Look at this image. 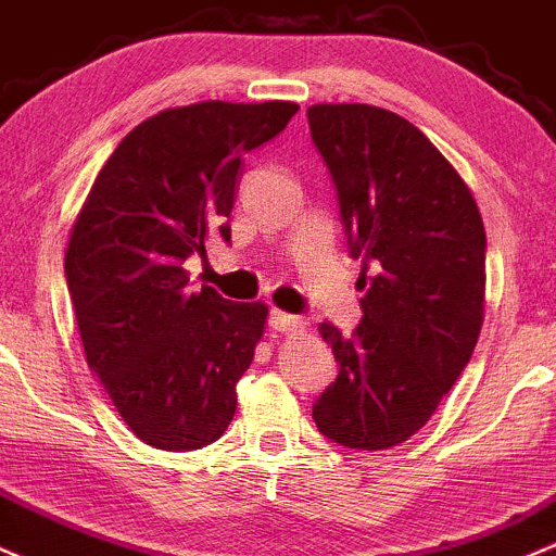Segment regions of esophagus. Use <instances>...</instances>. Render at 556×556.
Wrapping results in <instances>:
<instances>
[{
    "label": "esophagus",
    "instance_id": "34e87169",
    "mask_svg": "<svg viewBox=\"0 0 556 556\" xmlns=\"http://www.w3.org/2000/svg\"><path fill=\"white\" fill-rule=\"evenodd\" d=\"M270 328L278 330V333H294V330L304 328V320L296 315H289V312L273 309L270 312Z\"/></svg>",
    "mask_w": 556,
    "mask_h": 556
}]
</instances>
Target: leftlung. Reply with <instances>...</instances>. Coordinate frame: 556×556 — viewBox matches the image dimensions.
Returning a JSON list of instances; mask_svg holds the SVG:
<instances>
[{"label":"left lung","mask_w":556,"mask_h":556,"mask_svg":"<svg viewBox=\"0 0 556 556\" xmlns=\"http://www.w3.org/2000/svg\"><path fill=\"white\" fill-rule=\"evenodd\" d=\"M309 134L339 191L362 323H320L339 378L312 407L339 446L391 448L415 435L478 344L485 230L470 189L428 136L372 104H312ZM371 276H366V270Z\"/></svg>","instance_id":"left-lung-1"}]
</instances>
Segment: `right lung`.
Returning <instances> with one entry per match:
<instances>
[{"mask_svg":"<svg viewBox=\"0 0 556 556\" xmlns=\"http://www.w3.org/2000/svg\"><path fill=\"white\" fill-rule=\"evenodd\" d=\"M294 102L162 110L117 143L73 223L65 276L86 362L143 444L194 452L226 433L267 304L189 289L184 262L230 241L244 152L289 126Z\"/></svg>","mask_w":556,"mask_h":556,"instance_id":"right-lung-1","label":"right lung"}]
</instances>
